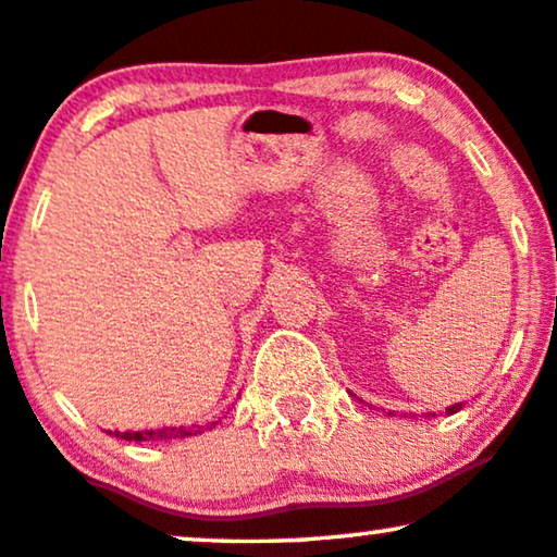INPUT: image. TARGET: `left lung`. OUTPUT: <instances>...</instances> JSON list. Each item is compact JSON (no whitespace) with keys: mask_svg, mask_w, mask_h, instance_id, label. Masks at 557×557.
I'll use <instances>...</instances> for the list:
<instances>
[{"mask_svg":"<svg viewBox=\"0 0 557 557\" xmlns=\"http://www.w3.org/2000/svg\"><path fill=\"white\" fill-rule=\"evenodd\" d=\"M457 410H462V403H455V405H449V408H446V413H457Z\"/></svg>","mask_w":557,"mask_h":557,"instance_id":"8db88e82","label":"left lung"}]
</instances>
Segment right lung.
<instances>
[{"instance_id": "1", "label": "right lung", "mask_w": 557, "mask_h": 557, "mask_svg": "<svg viewBox=\"0 0 557 557\" xmlns=\"http://www.w3.org/2000/svg\"><path fill=\"white\" fill-rule=\"evenodd\" d=\"M216 421L206 425H164V429H144V431H108L111 436H121L126 442H175V438H188L203 434L206 429H214Z\"/></svg>"}]
</instances>
